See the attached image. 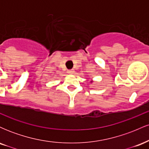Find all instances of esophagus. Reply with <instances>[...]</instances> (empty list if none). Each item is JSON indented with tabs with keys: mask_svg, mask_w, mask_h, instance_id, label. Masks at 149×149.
<instances>
[{
	"mask_svg": "<svg viewBox=\"0 0 149 149\" xmlns=\"http://www.w3.org/2000/svg\"><path fill=\"white\" fill-rule=\"evenodd\" d=\"M73 72H74V70H73V69L68 70V73H73Z\"/></svg>",
	"mask_w": 149,
	"mask_h": 149,
	"instance_id": "obj_1",
	"label": "esophagus"
}]
</instances>
